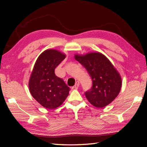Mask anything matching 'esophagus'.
I'll return each mask as SVG.
<instances>
[{"label": "esophagus", "mask_w": 147, "mask_h": 147, "mask_svg": "<svg viewBox=\"0 0 147 147\" xmlns=\"http://www.w3.org/2000/svg\"><path fill=\"white\" fill-rule=\"evenodd\" d=\"M78 85V83H77V82H75V85Z\"/></svg>", "instance_id": "esophagus-1"}]
</instances>
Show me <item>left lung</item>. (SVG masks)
Here are the masks:
<instances>
[{
    "label": "left lung",
    "instance_id": "1",
    "mask_svg": "<svg viewBox=\"0 0 147 147\" xmlns=\"http://www.w3.org/2000/svg\"><path fill=\"white\" fill-rule=\"evenodd\" d=\"M65 58L56 49H47L37 59L29 80V90L43 107L55 109L61 105L69 95V87L55 74V69Z\"/></svg>",
    "mask_w": 147,
    "mask_h": 147
}]
</instances>
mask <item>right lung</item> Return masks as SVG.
<instances>
[{"instance_id":"add662e5","label":"right lung","mask_w":147,"mask_h":147,"mask_svg":"<svg viewBox=\"0 0 147 147\" xmlns=\"http://www.w3.org/2000/svg\"><path fill=\"white\" fill-rule=\"evenodd\" d=\"M75 57L86 68L92 81V88L85 92L88 102L97 108L111 104L119 95L122 86L121 77L116 69L99 52L76 54Z\"/></svg>"}]
</instances>
